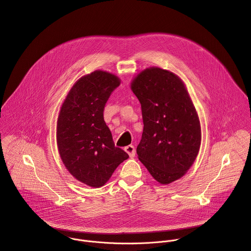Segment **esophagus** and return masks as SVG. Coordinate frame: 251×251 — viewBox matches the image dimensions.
<instances>
[{
	"instance_id": "obj_1",
	"label": "esophagus",
	"mask_w": 251,
	"mask_h": 251,
	"mask_svg": "<svg viewBox=\"0 0 251 251\" xmlns=\"http://www.w3.org/2000/svg\"><path fill=\"white\" fill-rule=\"evenodd\" d=\"M124 150L127 152V154H128L131 158L135 157V147H134L133 145H128V146H126V147L124 148Z\"/></svg>"
}]
</instances>
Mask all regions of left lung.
Here are the masks:
<instances>
[{
	"label": "left lung",
	"mask_w": 251,
	"mask_h": 251,
	"mask_svg": "<svg viewBox=\"0 0 251 251\" xmlns=\"http://www.w3.org/2000/svg\"><path fill=\"white\" fill-rule=\"evenodd\" d=\"M131 89L141 103L144 129L137 155L152 176L168 185L195 162L201 140L198 113L184 82L171 71L150 67Z\"/></svg>",
	"instance_id": "1"
}]
</instances>
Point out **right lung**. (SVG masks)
<instances>
[{"label":"right lung","instance_id":"obj_1","mask_svg":"<svg viewBox=\"0 0 251 251\" xmlns=\"http://www.w3.org/2000/svg\"><path fill=\"white\" fill-rule=\"evenodd\" d=\"M120 85L114 75L96 70L78 79L58 115L56 140L60 158L77 180L100 188L129 155L115 147L103 117L105 104Z\"/></svg>","mask_w":251,"mask_h":251}]
</instances>
